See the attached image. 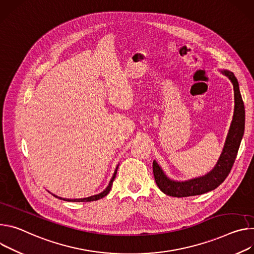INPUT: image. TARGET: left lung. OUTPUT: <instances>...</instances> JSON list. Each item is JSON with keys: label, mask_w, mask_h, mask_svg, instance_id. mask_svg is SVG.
<instances>
[{"label": "left lung", "mask_w": 254, "mask_h": 254, "mask_svg": "<svg viewBox=\"0 0 254 254\" xmlns=\"http://www.w3.org/2000/svg\"><path fill=\"white\" fill-rule=\"evenodd\" d=\"M223 74L226 75L232 82L234 89V114L233 119L229 128L228 135L226 137L222 153L214 166L213 170L207 175L191 179L186 182L173 181L161 170L158 163L153 160L152 168L154 180L157 187L162 192L171 196L183 198V196H190L202 194L218 188L226 179L231 171L233 163L235 161L241 139L244 134L245 126V110L242 97L239 91V83L234 73L223 69L221 70Z\"/></svg>", "instance_id": "1"}]
</instances>
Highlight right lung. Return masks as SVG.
<instances>
[{"label":"right lung","mask_w":254,"mask_h":254,"mask_svg":"<svg viewBox=\"0 0 254 254\" xmlns=\"http://www.w3.org/2000/svg\"><path fill=\"white\" fill-rule=\"evenodd\" d=\"M117 170H118V166L116 167L115 173H114V175H113V177H112V179H111V181H110V183H109L108 187H107V188H106L102 192H100V193H98V194L91 195V196H89V198H83V199H72V200H70V199H63V198H61V196H58V195H55V194H53V195L55 196V198H59V199H61V200L68 201V202H92V201H98V200H100V199L104 198L105 195H107V194L109 193V191H110V190H111V188H112L113 182H114V180H115V178H116Z\"/></svg>","instance_id":"right-lung-1"}]
</instances>
